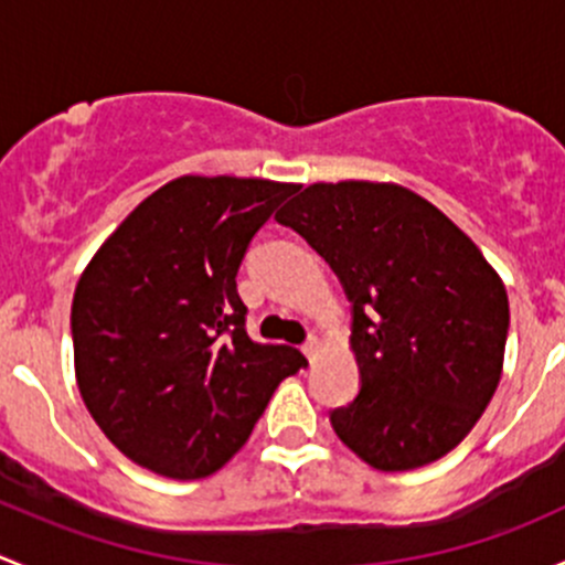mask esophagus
Returning <instances> with one entry per match:
<instances>
[{
    "label": "esophagus",
    "mask_w": 565,
    "mask_h": 565,
    "mask_svg": "<svg viewBox=\"0 0 565 565\" xmlns=\"http://www.w3.org/2000/svg\"><path fill=\"white\" fill-rule=\"evenodd\" d=\"M319 347H322V341H319L317 335H309V341L303 344V352H306V358H309V361H315V358L319 355Z\"/></svg>",
    "instance_id": "obj_1"
}]
</instances>
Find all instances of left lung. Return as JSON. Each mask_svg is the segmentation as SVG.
Segmentation results:
<instances>
[{
	"instance_id": "obj_1",
	"label": "left lung",
	"mask_w": 565,
	"mask_h": 565,
	"mask_svg": "<svg viewBox=\"0 0 565 565\" xmlns=\"http://www.w3.org/2000/svg\"><path fill=\"white\" fill-rule=\"evenodd\" d=\"M276 218L324 256L352 303L361 393L330 413L339 440L383 472L454 451L503 374L509 295L498 270L396 182H315Z\"/></svg>"
}]
</instances>
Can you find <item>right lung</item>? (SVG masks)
Segmentation results:
<instances>
[{
	"label": "right lung",
	"mask_w": 565,
	"mask_h": 565,
	"mask_svg": "<svg viewBox=\"0 0 565 565\" xmlns=\"http://www.w3.org/2000/svg\"><path fill=\"white\" fill-rule=\"evenodd\" d=\"M292 182L185 174L145 199L84 267L73 361L100 431L169 478L221 470L306 363L246 333L237 270Z\"/></svg>",
	"instance_id": "obj_1"
}]
</instances>
